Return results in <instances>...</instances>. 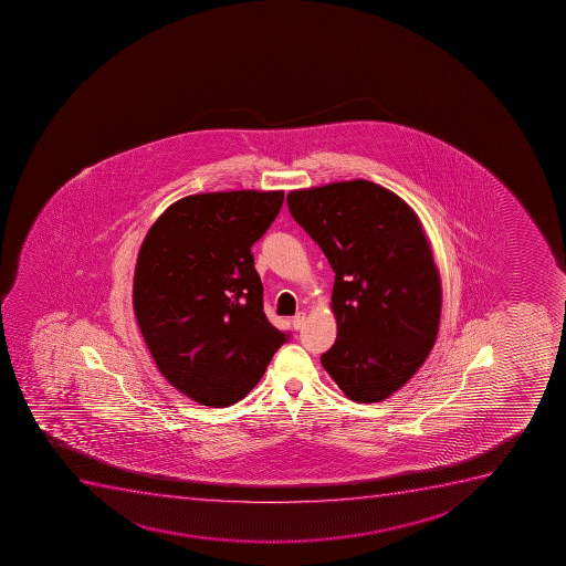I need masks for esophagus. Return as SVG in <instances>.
<instances>
[{"label": "esophagus", "mask_w": 566, "mask_h": 566, "mask_svg": "<svg viewBox=\"0 0 566 566\" xmlns=\"http://www.w3.org/2000/svg\"><path fill=\"white\" fill-rule=\"evenodd\" d=\"M304 323H306V314H304V312H298V314L295 315V317L292 319V325L295 331H301V328L304 326Z\"/></svg>", "instance_id": "1"}]
</instances>
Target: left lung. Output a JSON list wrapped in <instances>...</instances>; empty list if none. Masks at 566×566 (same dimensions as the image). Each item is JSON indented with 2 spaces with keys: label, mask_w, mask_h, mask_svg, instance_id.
<instances>
[{
  "label": "left lung",
  "mask_w": 566,
  "mask_h": 566,
  "mask_svg": "<svg viewBox=\"0 0 566 566\" xmlns=\"http://www.w3.org/2000/svg\"><path fill=\"white\" fill-rule=\"evenodd\" d=\"M293 219L336 280V343L321 356L350 400L380 402L428 358L441 317V279L419 218L369 180L287 193Z\"/></svg>",
  "instance_id": "8db88e82"
}]
</instances>
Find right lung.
I'll use <instances>...</instances> for the list:
<instances>
[{
	"label": "right lung",
	"instance_id": "right-lung-1",
	"mask_svg": "<svg viewBox=\"0 0 566 566\" xmlns=\"http://www.w3.org/2000/svg\"><path fill=\"white\" fill-rule=\"evenodd\" d=\"M284 191L185 197L155 221L136 262V321L166 380L202 406L245 397L290 339L263 314L251 247Z\"/></svg>",
	"mask_w": 566,
	"mask_h": 566
}]
</instances>
